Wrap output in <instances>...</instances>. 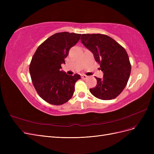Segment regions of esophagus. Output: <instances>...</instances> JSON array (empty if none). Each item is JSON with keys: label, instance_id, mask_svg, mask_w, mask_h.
<instances>
[{"label": "esophagus", "instance_id": "esophagus-1", "mask_svg": "<svg viewBox=\"0 0 154 154\" xmlns=\"http://www.w3.org/2000/svg\"><path fill=\"white\" fill-rule=\"evenodd\" d=\"M81 76H82V78L84 79V80H85V79H87L88 77L87 75H85V74H82Z\"/></svg>", "mask_w": 154, "mask_h": 154}]
</instances>
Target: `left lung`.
Returning a JSON list of instances; mask_svg holds the SVG:
<instances>
[{"label":"left lung","instance_id":"left-lung-1","mask_svg":"<svg viewBox=\"0 0 154 154\" xmlns=\"http://www.w3.org/2000/svg\"><path fill=\"white\" fill-rule=\"evenodd\" d=\"M81 42L94 54L103 72L96 78L97 84L90 92L103 100L114 99L123 91L130 77L131 65L127 51L110 36L102 34H83Z\"/></svg>","mask_w":154,"mask_h":154}]
</instances>
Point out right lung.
<instances>
[{"label": "right lung", "instance_id": "obj_1", "mask_svg": "<svg viewBox=\"0 0 154 154\" xmlns=\"http://www.w3.org/2000/svg\"><path fill=\"white\" fill-rule=\"evenodd\" d=\"M80 36L57 32L40 45L32 58L29 72L32 84L39 96L50 104L60 105L68 101L74 94L76 82L81 78L78 74L68 75L61 71L70 49Z\"/></svg>", "mask_w": 154, "mask_h": 154}]
</instances>
